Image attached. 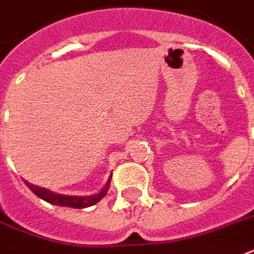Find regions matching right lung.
Returning a JSON list of instances; mask_svg holds the SVG:
<instances>
[{"mask_svg": "<svg viewBox=\"0 0 254 254\" xmlns=\"http://www.w3.org/2000/svg\"><path fill=\"white\" fill-rule=\"evenodd\" d=\"M112 174L111 177L108 178L107 183L103 189L100 190V192L95 193V195H87V196H71V195H63V193H57L50 191L49 189L45 187H39V186L31 185L27 181H25L26 186L33 191L38 197H41L47 203H51L54 205H61V207H71V208H87L91 205L99 203L108 192L109 185H111Z\"/></svg>", "mask_w": 254, "mask_h": 254, "instance_id": "right-lung-1", "label": "right lung"}]
</instances>
